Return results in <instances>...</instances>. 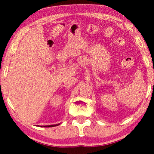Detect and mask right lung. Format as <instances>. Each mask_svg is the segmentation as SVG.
<instances>
[{"label":"right lung","mask_w":154,"mask_h":154,"mask_svg":"<svg viewBox=\"0 0 154 154\" xmlns=\"http://www.w3.org/2000/svg\"><path fill=\"white\" fill-rule=\"evenodd\" d=\"M60 124V123H59ZM59 124H56V125H50V126H44L43 127H51V126H58Z\"/></svg>","instance_id":"right-lung-1"}]
</instances>
